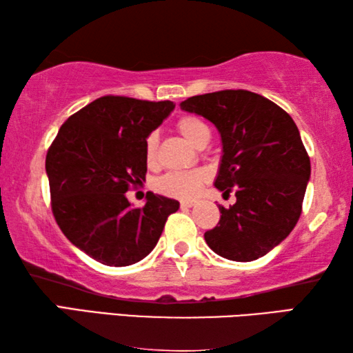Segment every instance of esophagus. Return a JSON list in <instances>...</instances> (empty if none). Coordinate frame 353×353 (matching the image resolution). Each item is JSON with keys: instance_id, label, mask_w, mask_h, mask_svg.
Masks as SVG:
<instances>
[{"instance_id": "1", "label": "esophagus", "mask_w": 353, "mask_h": 353, "mask_svg": "<svg viewBox=\"0 0 353 353\" xmlns=\"http://www.w3.org/2000/svg\"><path fill=\"white\" fill-rule=\"evenodd\" d=\"M196 204V201H181V207L182 208H190Z\"/></svg>"}]
</instances>
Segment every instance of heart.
I'll return each instance as SVG.
<instances>
[{"label": "heart", "mask_w": 353, "mask_h": 353, "mask_svg": "<svg viewBox=\"0 0 353 353\" xmlns=\"http://www.w3.org/2000/svg\"><path fill=\"white\" fill-rule=\"evenodd\" d=\"M177 130L187 140L190 145L201 148L207 145L210 139V129L201 118L193 115L181 117L177 121ZM157 135L151 134L145 143V155L148 165H154L157 160ZM208 181V172L205 170H191V171H172L162 176L157 181V190L165 196L177 199H193L198 196L201 188Z\"/></svg>", "instance_id": "heart-1"}]
</instances>
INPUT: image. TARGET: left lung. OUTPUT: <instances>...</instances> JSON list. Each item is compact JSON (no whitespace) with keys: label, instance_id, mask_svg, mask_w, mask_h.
<instances>
[{"label":"left lung","instance_id":"1","mask_svg":"<svg viewBox=\"0 0 353 353\" xmlns=\"http://www.w3.org/2000/svg\"><path fill=\"white\" fill-rule=\"evenodd\" d=\"M181 107L216 126L223 159L214 187L235 188V204L219 205L218 225L205 232L208 248L227 260L260 259L291 234L302 213L312 168L296 123L248 90L198 94Z\"/></svg>","mask_w":353,"mask_h":353}]
</instances>
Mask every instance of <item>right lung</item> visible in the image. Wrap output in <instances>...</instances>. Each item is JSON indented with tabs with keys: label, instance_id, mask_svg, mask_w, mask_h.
<instances>
[{
	"label": "right lung",
	"instance_id": "obj_1",
	"mask_svg": "<svg viewBox=\"0 0 353 353\" xmlns=\"http://www.w3.org/2000/svg\"><path fill=\"white\" fill-rule=\"evenodd\" d=\"M172 101L103 97L71 115L48 149L51 208L63 235L107 266H129L151 252L179 202L148 191L134 208L130 185L146 177L145 143L174 110Z\"/></svg>",
	"mask_w": 353,
	"mask_h": 353
}]
</instances>
